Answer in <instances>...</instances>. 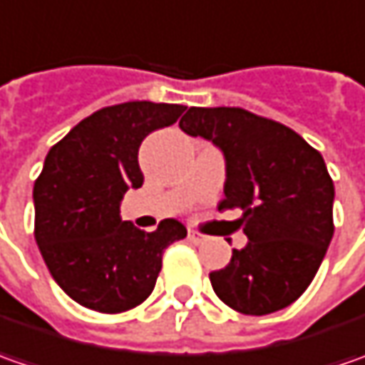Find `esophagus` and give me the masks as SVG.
<instances>
[{"label":"esophagus","instance_id":"esophagus-1","mask_svg":"<svg viewBox=\"0 0 365 365\" xmlns=\"http://www.w3.org/2000/svg\"><path fill=\"white\" fill-rule=\"evenodd\" d=\"M189 240L192 244H203L205 235H201L199 232H195V230H189Z\"/></svg>","mask_w":365,"mask_h":365}]
</instances>
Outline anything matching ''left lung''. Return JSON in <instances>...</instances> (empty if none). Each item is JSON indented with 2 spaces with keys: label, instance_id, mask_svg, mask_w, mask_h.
Returning a JSON list of instances; mask_svg holds the SVG:
<instances>
[{
  "label": "left lung",
  "instance_id": "1",
  "mask_svg": "<svg viewBox=\"0 0 365 365\" xmlns=\"http://www.w3.org/2000/svg\"><path fill=\"white\" fill-rule=\"evenodd\" d=\"M225 156L221 209H242L247 244L209 274L221 301L268 315L297 301L327 254L335 187L323 156L278 121L242 107H190L178 121Z\"/></svg>",
  "mask_w": 365,
  "mask_h": 365
}]
</instances>
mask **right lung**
<instances>
[{"label":"right lung","instance_id":"right-lung-1","mask_svg":"<svg viewBox=\"0 0 365 365\" xmlns=\"http://www.w3.org/2000/svg\"><path fill=\"white\" fill-rule=\"evenodd\" d=\"M185 109L152 101L103 107L50 148L34 182V237L52 278L78 304L107 315L142 304L164 250L187 237L176 219L148 233L120 217L125 190L144 182L140 144Z\"/></svg>","mask_w":365,"mask_h":365}]
</instances>
